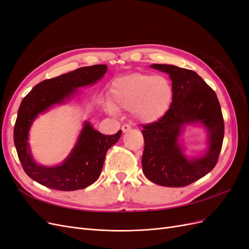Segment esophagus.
<instances>
[{
	"label": "esophagus",
	"mask_w": 249,
	"mask_h": 249,
	"mask_svg": "<svg viewBox=\"0 0 249 249\" xmlns=\"http://www.w3.org/2000/svg\"><path fill=\"white\" fill-rule=\"evenodd\" d=\"M122 130H123V132H124V133H125V132H127V131H130V130H131V126H130L129 124H124V125L122 126Z\"/></svg>",
	"instance_id": "esophagus-1"
}]
</instances>
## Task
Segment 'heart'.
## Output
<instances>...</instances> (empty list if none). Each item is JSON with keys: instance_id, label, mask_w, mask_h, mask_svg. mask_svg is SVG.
I'll use <instances>...</instances> for the list:
<instances>
[{"instance_id": "heart-1", "label": "heart", "mask_w": 249, "mask_h": 249, "mask_svg": "<svg viewBox=\"0 0 249 249\" xmlns=\"http://www.w3.org/2000/svg\"><path fill=\"white\" fill-rule=\"evenodd\" d=\"M172 89L166 78L134 72L113 82L110 89V110H126L142 123L160 119L167 112Z\"/></svg>"}]
</instances>
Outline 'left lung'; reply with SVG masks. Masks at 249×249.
<instances>
[{
  "instance_id": "1",
  "label": "left lung",
  "mask_w": 249,
  "mask_h": 249,
  "mask_svg": "<svg viewBox=\"0 0 249 249\" xmlns=\"http://www.w3.org/2000/svg\"><path fill=\"white\" fill-rule=\"evenodd\" d=\"M152 67L169 74L172 102L160 119L142 125L143 173L157 185L185 187L208 175L217 164L224 136L220 104L214 90L195 71L168 64ZM195 122L209 131V148L203 157L189 160L178 137L185 124Z\"/></svg>"
}]
</instances>
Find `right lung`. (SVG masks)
<instances>
[{
	"label": "right lung",
	"instance_id": "obj_1",
	"mask_svg": "<svg viewBox=\"0 0 249 249\" xmlns=\"http://www.w3.org/2000/svg\"><path fill=\"white\" fill-rule=\"evenodd\" d=\"M106 64L80 67L61 76L48 79L33 87L18 108L13 139L18 159L27 175L51 189L74 191L93 184L99 178L108 149L118 141L122 130L115 135H104L84 124L78 141L67 159L58 166H40L30 154L28 135L33 120L43 111L69 99L77 88L91 85L103 78Z\"/></svg>",
	"mask_w": 249,
	"mask_h": 249
}]
</instances>
